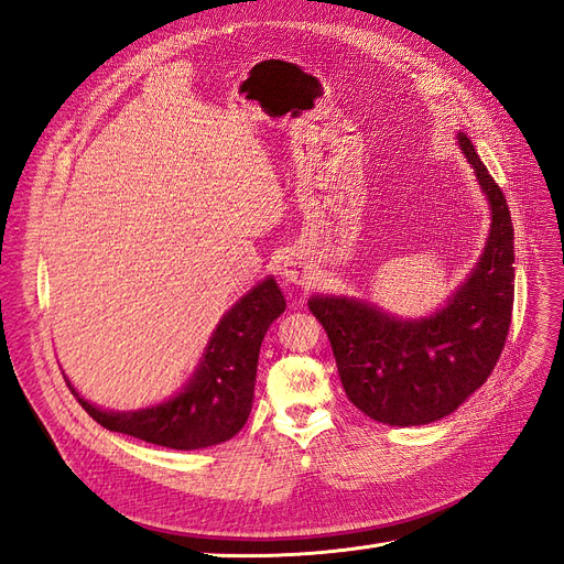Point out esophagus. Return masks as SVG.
I'll return each instance as SVG.
<instances>
[{"mask_svg":"<svg viewBox=\"0 0 564 564\" xmlns=\"http://www.w3.org/2000/svg\"><path fill=\"white\" fill-rule=\"evenodd\" d=\"M280 275L289 284H311L315 280V270L299 253H289L280 265Z\"/></svg>","mask_w":564,"mask_h":564,"instance_id":"obj_1","label":"esophagus"}]
</instances>
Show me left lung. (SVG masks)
I'll list each match as a JSON object with an SVG mask.
<instances>
[{"label": "left lung", "mask_w": 564, "mask_h": 564, "mask_svg": "<svg viewBox=\"0 0 564 564\" xmlns=\"http://www.w3.org/2000/svg\"><path fill=\"white\" fill-rule=\"evenodd\" d=\"M456 143L487 197L489 232L480 261L445 305L423 317H400L355 296L308 299L348 400L369 419L400 429L449 416L487 381L513 313L516 249L506 197L464 131Z\"/></svg>", "instance_id": "left-lung-1"}]
</instances>
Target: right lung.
Returning <instances> with one entry per match:
<instances>
[{
    "mask_svg": "<svg viewBox=\"0 0 564 564\" xmlns=\"http://www.w3.org/2000/svg\"><path fill=\"white\" fill-rule=\"evenodd\" d=\"M286 308L275 278L268 275L218 319L187 381L158 404L115 412L73 395L104 429L169 449H204L235 437L251 414L263 336Z\"/></svg>",
    "mask_w": 564,
    "mask_h": 564,
    "instance_id": "right-lung-1",
    "label": "right lung"
}]
</instances>
